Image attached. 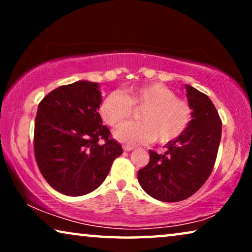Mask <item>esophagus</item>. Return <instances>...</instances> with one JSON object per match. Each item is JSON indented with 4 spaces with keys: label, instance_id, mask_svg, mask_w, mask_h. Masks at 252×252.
I'll return each mask as SVG.
<instances>
[{
    "label": "esophagus",
    "instance_id": "obj_1",
    "mask_svg": "<svg viewBox=\"0 0 252 252\" xmlns=\"http://www.w3.org/2000/svg\"><path fill=\"white\" fill-rule=\"evenodd\" d=\"M123 149H124V151H132V150L135 149V147H134V146H124Z\"/></svg>",
    "mask_w": 252,
    "mask_h": 252
}]
</instances>
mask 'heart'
<instances>
[{
	"instance_id": "b5f03b06",
	"label": "heart",
	"mask_w": 252,
	"mask_h": 252,
	"mask_svg": "<svg viewBox=\"0 0 252 252\" xmlns=\"http://www.w3.org/2000/svg\"><path fill=\"white\" fill-rule=\"evenodd\" d=\"M143 106L141 122L118 127L115 136L120 142L136 146L153 142H171L186 132L191 122V109L173 91L161 84H147L113 92L102 102L101 116L109 126L117 127L130 118L133 107Z\"/></svg>"
}]
</instances>
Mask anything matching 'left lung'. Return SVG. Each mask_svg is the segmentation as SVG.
I'll return each mask as SVG.
<instances>
[{"instance_id": "left-lung-1", "label": "left lung", "mask_w": 252, "mask_h": 252, "mask_svg": "<svg viewBox=\"0 0 252 252\" xmlns=\"http://www.w3.org/2000/svg\"><path fill=\"white\" fill-rule=\"evenodd\" d=\"M191 122L186 132L165 144V153L149 150L150 160L137 172L143 190L161 202L194 195L211 174L221 139V119L211 99L186 85Z\"/></svg>"}]
</instances>
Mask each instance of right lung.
I'll return each mask as SVG.
<instances>
[{"label":"right lung","mask_w":252,"mask_h":252,"mask_svg":"<svg viewBox=\"0 0 252 252\" xmlns=\"http://www.w3.org/2000/svg\"><path fill=\"white\" fill-rule=\"evenodd\" d=\"M97 82L61 86L43 97L34 125V155L55 190L81 196L105 180L123 148L102 125Z\"/></svg>","instance_id":"right-lung-1"}]
</instances>
